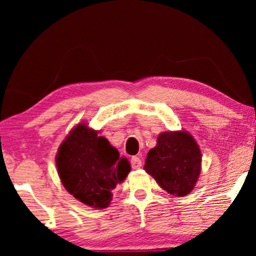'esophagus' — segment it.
<instances>
[{
  "instance_id": "esophagus-1",
  "label": "esophagus",
  "mask_w": 256,
  "mask_h": 256,
  "mask_svg": "<svg viewBox=\"0 0 256 256\" xmlns=\"http://www.w3.org/2000/svg\"><path fill=\"white\" fill-rule=\"evenodd\" d=\"M130 164H132V169H140V168L142 166V160H141V158H140V157L134 156V157H132Z\"/></svg>"
}]
</instances>
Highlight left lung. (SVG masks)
<instances>
[{
  "label": "left lung",
  "instance_id": "1",
  "mask_svg": "<svg viewBox=\"0 0 256 256\" xmlns=\"http://www.w3.org/2000/svg\"><path fill=\"white\" fill-rule=\"evenodd\" d=\"M144 170L168 194L185 197L197 184L202 170V152L188 132H166L150 149Z\"/></svg>",
  "mask_w": 256,
  "mask_h": 256
}]
</instances>
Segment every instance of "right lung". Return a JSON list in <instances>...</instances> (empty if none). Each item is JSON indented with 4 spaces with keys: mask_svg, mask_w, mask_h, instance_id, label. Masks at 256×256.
I'll return each instance as SVG.
<instances>
[{
    "mask_svg": "<svg viewBox=\"0 0 256 256\" xmlns=\"http://www.w3.org/2000/svg\"><path fill=\"white\" fill-rule=\"evenodd\" d=\"M56 164L68 194L93 208H107L112 191L130 171L128 160L86 124L68 132L59 146Z\"/></svg>",
    "mask_w": 256,
    "mask_h": 256,
    "instance_id": "right-lung-1",
    "label": "right lung"
}]
</instances>
